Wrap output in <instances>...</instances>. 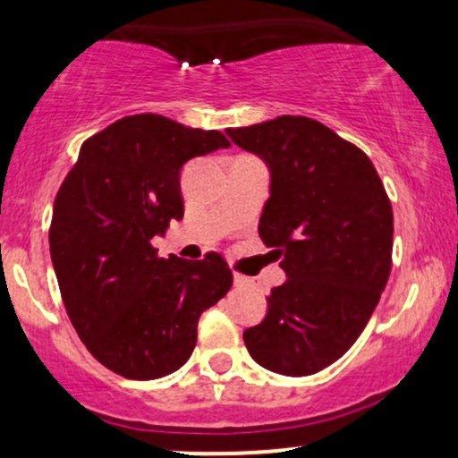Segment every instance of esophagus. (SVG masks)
Wrapping results in <instances>:
<instances>
[{
    "instance_id": "34e87169",
    "label": "esophagus",
    "mask_w": 458,
    "mask_h": 458,
    "mask_svg": "<svg viewBox=\"0 0 458 458\" xmlns=\"http://www.w3.org/2000/svg\"><path fill=\"white\" fill-rule=\"evenodd\" d=\"M233 282H234V286H239V288L251 286V280H250V277L241 276V273H234V276H233Z\"/></svg>"
}]
</instances>
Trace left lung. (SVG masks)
Wrapping results in <instances>:
<instances>
[{
	"label": "left lung",
	"instance_id": "obj_1",
	"mask_svg": "<svg viewBox=\"0 0 458 458\" xmlns=\"http://www.w3.org/2000/svg\"><path fill=\"white\" fill-rule=\"evenodd\" d=\"M271 174L259 234L286 282L267 297V317L243 331L267 370L306 377L353 346L392 269V204L357 146L303 115L228 129Z\"/></svg>",
	"mask_w": 458,
	"mask_h": 458
}]
</instances>
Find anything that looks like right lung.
<instances>
[{
    "label": "right lung",
    "mask_w": 458,
    "mask_h": 458,
    "mask_svg": "<svg viewBox=\"0 0 458 458\" xmlns=\"http://www.w3.org/2000/svg\"><path fill=\"white\" fill-rule=\"evenodd\" d=\"M219 131L138 114L83 141L55 196L51 260L72 327L115 375L148 381L191 357L198 320L233 286L219 254L159 259L152 236L182 219L181 170L228 148Z\"/></svg>",
    "instance_id": "obj_1"
}]
</instances>
